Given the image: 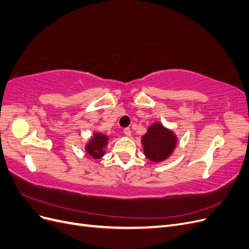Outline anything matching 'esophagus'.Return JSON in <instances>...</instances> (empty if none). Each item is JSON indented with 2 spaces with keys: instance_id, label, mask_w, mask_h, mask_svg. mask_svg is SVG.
Instances as JSON below:
<instances>
[{
  "instance_id": "esophagus-1",
  "label": "esophagus",
  "mask_w": 249,
  "mask_h": 249,
  "mask_svg": "<svg viewBox=\"0 0 249 249\" xmlns=\"http://www.w3.org/2000/svg\"><path fill=\"white\" fill-rule=\"evenodd\" d=\"M124 135H125V136H127V137H130V136H131V135H132L131 129H129V127H125V129L124 130Z\"/></svg>"
}]
</instances>
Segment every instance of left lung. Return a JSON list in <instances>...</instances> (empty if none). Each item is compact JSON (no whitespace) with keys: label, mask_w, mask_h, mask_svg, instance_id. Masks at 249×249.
I'll return each mask as SVG.
<instances>
[{"label":"left lung","mask_w":249,"mask_h":249,"mask_svg":"<svg viewBox=\"0 0 249 249\" xmlns=\"http://www.w3.org/2000/svg\"><path fill=\"white\" fill-rule=\"evenodd\" d=\"M177 143V135L161 123H155L149 125L146 133L141 137L144 156L149 161L155 163L168 159L176 149Z\"/></svg>","instance_id":"1"}]
</instances>
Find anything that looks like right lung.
Listing matches in <instances>:
<instances>
[{
	"label": "right lung",
	"mask_w": 249,
	"mask_h": 249,
	"mask_svg": "<svg viewBox=\"0 0 249 249\" xmlns=\"http://www.w3.org/2000/svg\"><path fill=\"white\" fill-rule=\"evenodd\" d=\"M109 143L107 135L102 132H94L85 145V152L92 157L94 160H99L106 154V147Z\"/></svg>",
	"instance_id": "right-lung-1"
}]
</instances>
